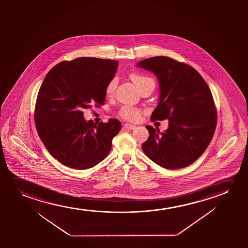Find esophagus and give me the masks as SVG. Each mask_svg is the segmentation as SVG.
Wrapping results in <instances>:
<instances>
[{
    "label": "esophagus",
    "mask_w": 248,
    "mask_h": 248,
    "mask_svg": "<svg viewBox=\"0 0 248 248\" xmlns=\"http://www.w3.org/2000/svg\"><path fill=\"white\" fill-rule=\"evenodd\" d=\"M124 128L128 129H135L136 128V126L133 125V124H124Z\"/></svg>",
    "instance_id": "34e87169"
}]
</instances>
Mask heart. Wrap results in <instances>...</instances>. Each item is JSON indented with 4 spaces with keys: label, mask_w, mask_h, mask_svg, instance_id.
Instances as JSON below:
<instances>
[{
    "label": "heart",
    "mask_w": 248,
    "mask_h": 248,
    "mask_svg": "<svg viewBox=\"0 0 248 248\" xmlns=\"http://www.w3.org/2000/svg\"><path fill=\"white\" fill-rule=\"evenodd\" d=\"M129 78H131V80L136 84V86L138 87L139 90L142 88L143 86L146 85L147 83L154 82L153 78L145 76V75H139V74H131L129 75ZM116 87H117V80H116V78H112L108 83V85H106V95L108 96H111V95H113V93L115 92ZM140 114H141V112H140V109L129 107V106L123 107L122 108L120 109V112H119V115L126 119V120H129V121L138 120Z\"/></svg>",
    "instance_id": "obj_1"
}]
</instances>
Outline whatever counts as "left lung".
I'll return each mask as SVG.
<instances>
[{
    "label": "left lung",
    "instance_id": "left-lung-1",
    "mask_svg": "<svg viewBox=\"0 0 248 248\" xmlns=\"http://www.w3.org/2000/svg\"><path fill=\"white\" fill-rule=\"evenodd\" d=\"M155 74L159 83L158 105L152 121L169 119L164 132L146 125L149 137L143 152L168 170L189 166L207 149L217 124V112L210 89L190 65L169 57H153L137 63Z\"/></svg>",
    "mask_w": 248,
    "mask_h": 248
}]
</instances>
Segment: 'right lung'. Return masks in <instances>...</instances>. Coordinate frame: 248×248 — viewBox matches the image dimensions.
I'll use <instances>...</instances> for the list:
<instances>
[{
    "label": "right lung",
    "instance_id": "obj_1",
    "mask_svg": "<svg viewBox=\"0 0 248 248\" xmlns=\"http://www.w3.org/2000/svg\"><path fill=\"white\" fill-rule=\"evenodd\" d=\"M118 61L79 58L59 62L45 78L34 109L38 135L51 156L65 166L87 170L108 155L121 129L118 119L95 124L84 109L105 102L106 85L114 77Z\"/></svg>",
    "mask_w": 248,
    "mask_h": 248
}]
</instances>
